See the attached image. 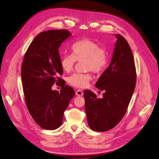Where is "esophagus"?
Listing matches in <instances>:
<instances>
[{
  "label": "esophagus",
  "instance_id": "1",
  "mask_svg": "<svg viewBox=\"0 0 159 159\" xmlns=\"http://www.w3.org/2000/svg\"><path fill=\"white\" fill-rule=\"evenodd\" d=\"M75 94L77 95V96L81 97V96H83L84 93H83V91H82L81 90H77V91H75Z\"/></svg>",
  "mask_w": 159,
  "mask_h": 159
}]
</instances>
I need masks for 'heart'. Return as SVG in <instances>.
Wrapping results in <instances>:
<instances>
[{"instance_id":"1","label":"heart","mask_w":159,"mask_h":159,"mask_svg":"<svg viewBox=\"0 0 159 159\" xmlns=\"http://www.w3.org/2000/svg\"><path fill=\"white\" fill-rule=\"evenodd\" d=\"M71 49L72 54H64L61 57L60 65L65 72L72 71L76 61H84L86 70H91L94 73L102 72L106 68L107 53L105 49L100 47L97 42L90 39H82L73 43ZM91 79L89 73H74L68 77V83L76 88H85Z\"/></svg>"}]
</instances>
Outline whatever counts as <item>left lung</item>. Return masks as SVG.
<instances>
[{"label": "left lung", "instance_id": "8db88e82", "mask_svg": "<svg viewBox=\"0 0 159 159\" xmlns=\"http://www.w3.org/2000/svg\"><path fill=\"white\" fill-rule=\"evenodd\" d=\"M111 61L95 86L104 91L97 98L90 90H85V108L89 127L98 132L113 129L120 121L128 108L135 89L136 74L134 60L129 43L116 34Z\"/></svg>", "mask_w": 159, "mask_h": 159}]
</instances>
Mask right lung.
I'll return each mask as SVG.
<instances>
[{
	"instance_id": "add662e5",
	"label": "right lung",
	"mask_w": 159,
	"mask_h": 159,
	"mask_svg": "<svg viewBox=\"0 0 159 159\" xmlns=\"http://www.w3.org/2000/svg\"><path fill=\"white\" fill-rule=\"evenodd\" d=\"M72 35L67 30L42 32L31 42L21 66L25 103L34 121L42 128L55 130L62 125L64 111L75 95L59 76L63 73L59 48ZM61 92L52 90L55 82Z\"/></svg>"
}]
</instances>
